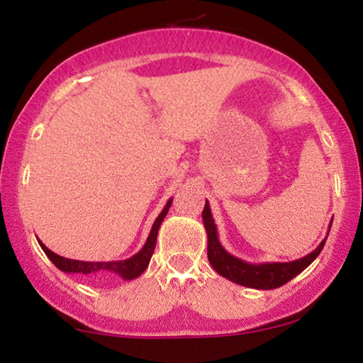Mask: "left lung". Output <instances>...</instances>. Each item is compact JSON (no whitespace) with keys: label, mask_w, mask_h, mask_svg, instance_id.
<instances>
[{"label":"left lung","mask_w":363,"mask_h":363,"mask_svg":"<svg viewBox=\"0 0 363 363\" xmlns=\"http://www.w3.org/2000/svg\"><path fill=\"white\" fill-rule=\"evenodd\" d=\"M201 218L208 235V261H210L213 269L231 282H236V284L245 287H252V289H276V287L284 286L286 282L294 279L297 274H301L320 255L327 240V238H324L314 251L301 257V259L289 262H259V264H252V262H246L240 259V257L230 255L221 246L220 240H218V230L208 200L205 203V210L201 213ZM330 226L332 221L329 225V231ZM329 231H327V236H329Z\"/></svg>","instance_id":"8db88e82"}]
</instances>
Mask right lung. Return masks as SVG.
<instances>
[{
  "label": "right lung",
  "mask_w": 363,
  "mask_h": 363,
  "mask_svg": "<svg viewBox=\"0 0 363 363\" xmlns=\"http://www.w3.org/2000/svg\"><path fill=\"white\" fill-rule=\"evenodd\" d=\"M172 201H173V198H170V200L167 201L165 208H163L160 215L157 216V220H155V223H153V226L150 230V235H148L145 245H143L142 250L138 251L137 255L128 257V259L104 261V262H101V261H97V262L77 261V259H69V257H62V256L56 255V252H52L49 247L44 246L43 242L38 240L39 246L43 247V251L46 252V256L52 261V264L62 272H69V274H82V276L92 277V279H106V277H108V276H121L123 281L137 279V277L147 269L148 262H150V257H152L153 250H155V245H157L158 230H160L163 218L167 216L168 208L172 206Z\"/></svg>",
  "instance_id": "add662e5"
}]
</instances>
